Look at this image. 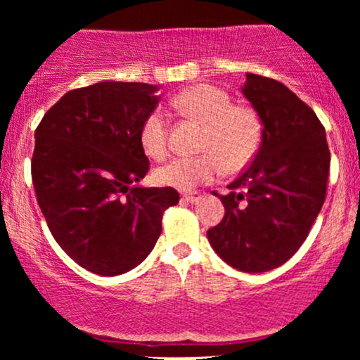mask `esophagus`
Here are the masks:
<instances>
[{
    "instance_id": "34e87169",
    "label": "esophagus",
    "mask_w": 360,
    "mask_h": 360,
    "mask_svg": "<svg viewBox=\"0 0 360 360\" xmlns=\"http://www.w3.org/2000/svg\"><path fill=\"white\" fill-rule=\"evenodd\" d=\"M201 200V194L198 193H184L183 201H188V203H198Z\"/></svg>"
}]
</instances>
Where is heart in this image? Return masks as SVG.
<instances>
[{"mask_svg":"<svg viewBox=\"0 0 360 360\" xmlns=\"http://www.w3.org/2000/svg\"><path fill=\"white\" fill-rule=\"evenodd\" d=\"M186 117L203 123L200 150L194 157H177L155 171V181L169 188L188 189L210 183L223 171L233 174L257 154L262 125L249 106L232 105L226 91L212 84H194L172 100ZM140 146L150 159L167 155V123L160 111H152L140 128Z\"/></svg>","mask_w":360,"mask_h":360,"instance_id":"b5f03b06","label":"heart"}]
</instances>
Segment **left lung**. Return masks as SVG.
<instances>
[{
	"mask_svg": "<svg viewBox=\"0 0 360 360\" xmlns=\"http://www.w3.org/2000/svg\"><path fill=\"white\" fill-rule=\"evenodd\" d=\"M242 93L257 111L262 142L226 186L225 217L206 235L233 269L266 272L307 240L325 201L330 150L315 111L283 82L247 72Z\"/></svg>",
	"mask_w": 360,
	"mask_h": 360,
	"instance_id": "1",
	"label": "left lung"
}]
</instances>
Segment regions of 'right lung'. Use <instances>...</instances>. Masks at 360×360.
Here are the masks:
<instances>
[{"label":"right lung","instance_id":"1","mask_svg":"<svg viewBox=\"0 0 360 360\" xmlns=\"http://www.w3.org/2000/svg\"><path fill=\"white\" fill-rule=\"evenodd\" d=\"M159 88L103 81L65 93L35 130L32 179L49 230L86 271L118 276L137 267L179 201L172 188H143L140 128Z\"/></svg>","mask_w":360,"mask_h":360}]
</instances>
